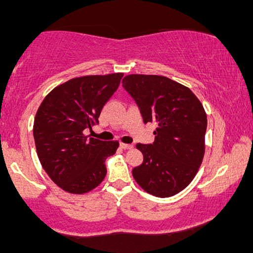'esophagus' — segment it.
I'll return each instance as SVG.
<instances>
[{"label":"esophagus","instance_id":"34e87169","mask_svg":"<svg viewBox=\"0 0 253 253\" xmlns=\"http://www.w3.org/2000/svg\"><path fill=\"white\" fill-rule=\"evenodd\" d=\"M120 147H121V149H124V150H129V149H133V145L121 143V144H120Z\"/></svg>","mask_w":253,"mask_h":253}]
</instances>
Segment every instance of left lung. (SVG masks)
Segmentation results:
<instances>
[{
    "instance_id": "8db88e82",
    "label": "left lung",
    "mask_w": 253,
    "mask_h": 253,
    "mask_svg": "<svg viewBox=\"0 0 253 253\" xmlns=\"http://www.w3.org/2000/svg\"><path fill=\"white\" fill-rule=\"evenodd\" d=\"M123 86L144 123L157 125L153 144H136L144 161L132 170L133 177L151 195H176L190 184L205 156V108L188 86L164 76L128 75Z\"/></svg>"
}]
</instances>
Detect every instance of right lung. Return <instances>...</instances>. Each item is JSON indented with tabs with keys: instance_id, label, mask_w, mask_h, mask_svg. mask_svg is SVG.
Segmentation results:
<instances>
[{
	"instance_id": "right-lung-1",
	"label": "right lung",
	"mask_w": 253,
	"mask_h": 253,
	"mask_svg": "<svg viewBox=\"0 0 253 253\" xmlns=\"http://www.w3.org/2000/svg\"><path fill=\"white\" fill-rule=\"evenodd\" d=\"M124 74L90 75L69 80L51 90L38 108L33 135L40 164L50 178L70 194L89 193L106 177L107 157L118 140L88 138Z\"/></svg>"
}]
</instances>
